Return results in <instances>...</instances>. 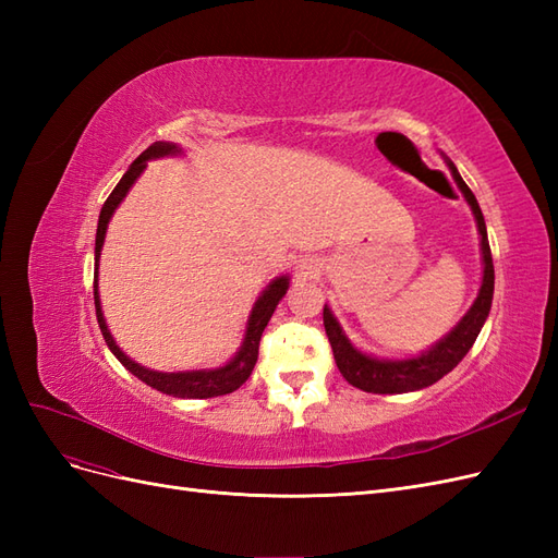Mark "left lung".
<instances>
[{
	"label": "left lung",
	"mask_w": 558,
	"mask_h": 558,
	"mask_svg": "<svg viewBox=\"0 0 558 558\" xmlns=\"http://www.w3.org/2000/svg\"><path fill=\"white\" fill-rule=\"evenodd\" d=\"M449 172L459 185V191L463 193L465 202L472 209V216H475L477 232H480V251H482V286L477 291L475 302H472L465 316L456 324L442 340H437L430 349L416 353V356L410 359H377L373 353L361 351L356 344H353L347 332L342 330L340 320L332 314V310L326 305L324 307V326L328 342L332 347V356L337 367H340L342 377L351 384L361 388V391L367 393H381V396H396V393H410V391H421L435 381H440L445 375H449L451 369L463 361L465 353L475 344L477 335L484 326V320L488 318V312H492V300H494V258H492V248H488V238H486V223L482 209L477 205V197L472 195L468 189V183L461 179L456 165L442 154Z\"/></svg>",
	"instance_id": "8db88e82"
}]
</instances>
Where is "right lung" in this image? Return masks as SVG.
Masks as SVG:
<instances>
[{
  "mask_svg": "<svg viewBox=\"0 0 558 558\" xmlns=\"http://www.w3.org/2000/svg\"><path fill=\"white\" fill-rule=\"evenodd\" d=\"M183 148L174 142H156L150 144L144 154L134 160L128 172L123 174V179L118 181L116 189L111 191V195L107 197L102 211H99V221H97V234H95V283H93V291H95V312H97V324L99 330L105 335V342L111 349L113 356L121 361V365L130 373L142 379L146 386L156 388L160 393H167L172 398H216V396H226L238 391V388L248 379L253 365L258 361V344H260V337L263 330L267 326V320L272 318L279 300L289 291V283L291 277L289 275H281L275 277L265 286V291L256 298L251 307V314L246 318V328H244V340L238 349V353L226 363V365H218V367H202V369H181V373H160V369H150L140 365L137 361H132L128 353L116 344L113 335L107 326V318L102 312V300H99V256H102V246H105V238H107V228L113 211L121 207V202L125 199V195L130 193V189L134 185L144 170L148 167V160H158V158H174L181 156Z\"/></svg>",
  "mask_w": 558,
  "mask_h": 558,
  "instance_id": "add662e5",
  "label": "right lung"
}]
</instances>
